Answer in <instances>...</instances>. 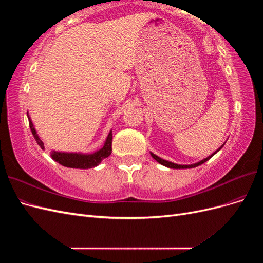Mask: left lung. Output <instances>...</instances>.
<instances>
[{"mask_svg": "<svg viewBox=\"0 0 263 263\" xmlns=\"http://www.w3.org/2000/svg\"><path fill=\"white\" fill-rule=\"evenodd\" d=\"M224 146V145H222ZM222 146L220 147V148H218L216 151H215L214 154H212L210 157H208V158H205V159H203V160H201L200 162H196V163H193V164H189V165H184V164H177V163H173V162H170V161H168V160H164V159H161L160 157H158V156H156L155 154H153V153H150V155H151V157H153L156 161H158L159 163L160 164H162V165H164V166H168V168H172V169H190V168H195V166H197V165H201L202 163H204V162H206L208 160H210V159L216 154V153H218V151L222 148Z\"/></svg>", "mask_w": 263, "mask_h": 263, "instance_id": "8db88e82", "label": "left lung"}]
</instances>
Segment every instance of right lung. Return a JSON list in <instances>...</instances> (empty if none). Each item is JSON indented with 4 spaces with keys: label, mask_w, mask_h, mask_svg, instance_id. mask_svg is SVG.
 Masks as SVG:
<instances>
[{
    "label": "right lung",
    "mask_w": 263,
    "mask_h": 263,
    "mask_svg": "<svg viewBox=\"0 0 263 263\" xmlns=\"http://www.w3.org/2000/svg\"><path fill=\"white\" fill-rule=\"evenodd\" d=\"M27 117H28L31 134H33L36 142L41 146L42 149H45L44 142L42 141L41 138H39L35 127L33 123H31V119L28 113H27ZM112 140H113V135H112V130H110L104 142V146H103L100 150L95 151L93 154H80V153L77 154V153H61V151H52L50 156L54 161H57L63 166H67V168L90 169L99 165L103 159L107 158L110 154H112Z\"/></svg>",
    "instance_id": "add662e5"
}]
</instances>
